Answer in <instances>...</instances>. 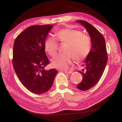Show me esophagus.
<instances>
[{
    "label": "esophagus",
    "mask_w": 122,
    "mask_h": 122,
    "mask_svg": "<svg viewBox=\"0 0 122 122\" xmlns=\"http://www.w3.org/2000/svg\"><path fill=\"white\" fill-rule=\"evenodd\" d=\"M65 73H66V74H71V73H72V71H63Z\"/></svg>",
    "instance_id": "1"
}]
</instances>
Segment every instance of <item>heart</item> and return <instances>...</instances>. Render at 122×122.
Masks as SVG:
<instances>
[{
	"mask_svg": "<svg viewBox=\"0 0 122 122\" xmlns=\"http://www.w3.org/2000/svg\"><path fill=\"white\" fill-rule=\"evenodd\" d=\"M57 40L62 43H66L63 54H59L51 60V65L54 68L65 70L68 68L73 57L76 61H81L88 56L92 48V42L88 35L83 34L81 30L66 28L56 32ZM46 51L51 56L56 53L57 44L55 38L49 36L44 43Z\"/></svg>",
	"mask_w": 122,
	"mask_h": 122,
	"instance_id": "1",
	"label": "heart"
}]
</instances>
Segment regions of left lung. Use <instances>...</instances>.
<instances>
[{"instance_id": "left-lung-1", "label": "left lung", "mask_w": 122, "mask_h": 122, "mask_svg": "<svg viewBox=\"0 0 122 122\" xmlns=\"http://www.w3.org/2000/svg\"><path fill=\"white\" fill-rule=\"evenodd\" d=\"M76 22L85 28L92 42L91 51L82 65L84 68L78 71L82 74V80L77 88L86 91L95 86L101 78L107 62V54L105 39L99 31L86 21Z\"/></svg>"}]
</instances>
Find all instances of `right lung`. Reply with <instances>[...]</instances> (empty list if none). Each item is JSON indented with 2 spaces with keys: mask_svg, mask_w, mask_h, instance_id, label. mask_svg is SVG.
<instances>
[{
  "mask_svg": "<svg viewBox=\"0 0 122 122\" xmlns=\"http://www.w3.org/2000/svg\"><path fill=\"white\" fill-rule=\"evenodd\" d=\"M53 27L51 25L28 27L17 37L13 44L15 72L23 85L35 94L49 91L58 73L55 69H44L49 64L44 43Z\"/></svg>",
  "mask_w": 122,
  "mask_h": 122,
  "instance_id": "add662e5",
  "label": "right lung"
}]
</instances>
